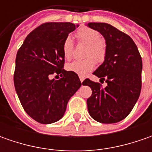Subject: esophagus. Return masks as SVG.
<instances>
[{"instance_id":"obj_1","label":"esophagus","mask_w":152,"mask_h":152,"mask_svg":"<svg viewBox=\"0 0 152 152\" xmlns=\"http://www.w3.org/2000/svg\"><path fill=\"white\" fill-rule=\"evenodd\" d=\"M79 79H80V81H81V83H82V82H83V81H84V77H82V76H79Z\"/></svg>"}]
</instances>
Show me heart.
<instances>
[{
    "label": "heart",
    "mask_w": 152,
    "mask_h": 152,
    "mask_svg": "<svg viewBox=\"0 0 152 152\" xmlns=\"http://www.w3.org/2000/svg\"><path fill=\"white\" fill-rule=\"evenodd\" d=\"M76 37L80 42L87 45L84 60L74 61L68 63L66 68L68 71L77 73L79 76H85V74L92 71L95 67V61L102 62L106 56V43L101 39V34L96 29L88 27L80 28L76 32ZM73 39L68 36L64 39L62 44V53L67 60H70L73 56Z\"/></svg>",
    "instance_id": "b5f03b06"
}]
</instances>
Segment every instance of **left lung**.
<instances>
[{
    "label": "left lung",
    "instance_id": "left-lung-1",
    "mask_svg": "<svg viewBox=\"0 0 152 152\" xmlns=\"http://www.w3.org/2000/svg\"><path fill=\"white\" fill-rule=\"evenodd\" d=\"M102 34L106 41V56L93 73L107 86L86 79L92 95L87 99L91 117L99 123L114 124L124 119L137 102L141 90L142 59L136 45L128 34L106 23L86 24Z\"/></svg>",
    "mask_w": 152,
    "mask_h": 152
}]
</instances>
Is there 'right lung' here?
<instances>
[{
  "label": "right lung",
  "instance_id": "right-lung-1",
  "mask_svg": "<svg viewBox=\"0 0 152 152\" xmlns=\"http://www.w3.org/2000/svg\"><path fill=\"white\" fill-rule=\"evenodd\" d=\"M78 27L68 22L44 23L27 36L17 53L15 90L25 112L40 124L61 119L81 86L77 73L62 68L63 41ZM53 73L61 78L50 79Z\"/></svg>",
  "mask_w": 152,
  "mask_h": 152
}]
</instances>
